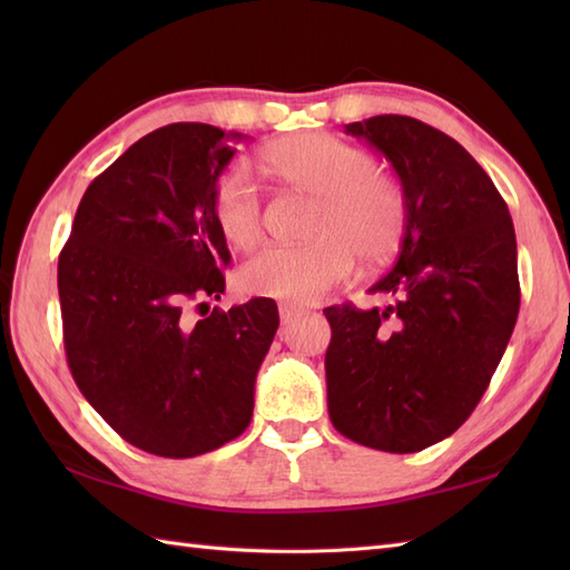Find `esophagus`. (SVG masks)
Returning <instances> with one entry per match:
<instances>
[{
    "mask_svg": "<svg viewBox=\"0 0 570 570\" xmlns=\"http://www.w3.org/2000/svg\"><path fill=\"white\" fill-rule=\"evenodd\" d=\"M301 313H306L304 306H296V304H288V301H284V304H278V316H282V323L288 325L294 323L296 316H301Z\"/></svg>",
    "mask_w": 570,
    "mask_h": 570,
    "instance_id": "esophagus-1",
    "label": "esophagus"
}]
</instances>
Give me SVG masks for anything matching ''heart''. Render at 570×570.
I'll list each match as a JSON object with an SVG mask.
<instances>
[{
  "label": "heart",
  "instance_id": "b5f03b06",
  "mask_svg": "<svg viewBox=\"0 0 570 570\" xmlns=\"http://www.w3.org/2000/svg\"><path fill=\"white\" fill-rule=\"evenodd\" d=\"M266 168L286 186L318 196L306 245H272L239 269L247 294L308 304L350 276L355 249L365 262L392 257L406 227V203L390 178L374 174L367 151L325 131H304L266 144ZM213 217L235 249L257 245L264 233L259 188L245 164L215 180Z\"/></svg>",
  "mask_w": 570,
  "mask_h": 570
}]
</instances>
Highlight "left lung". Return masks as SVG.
<instances>
[{"label":"left lung","mask_w":570,"mask_h":570,"mask_svg":"<svg viewBox=\"0 0 570 570\" xmlns=\"http://www.w3.org/2000/svg\"><path fill=\"white\" fill-rule=\"evenodd\" d=\"M392 164L406 203L384 308H325L333 426L360 445L416 453L448 439L485 394L519 313L517 237L482 166L414 117L345 125Z\"/></svg>","instance_id":"obj_1"}]
</instances>
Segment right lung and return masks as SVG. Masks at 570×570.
Here are the masks:
<instances>
[{"label": "right lung", "mask_w": 570, "mask_h": 570, "mask_svg": "<svg viewBox=\"0 0 570 570\" xmlns=\"http://www.w3.org/2000/svg\"><path fill=\"white\" fill-rule=\"evenodd\" d=\"M239 131H151L85 190L58 257L63 343L78 390L131 445L196 458L249 426L254 382L278 328L272 298L220 311L229 249L215 180ZM193 303L209 308L193 322Z\"/></svg>", "instance_id": "obj_1"}]
</instances>
